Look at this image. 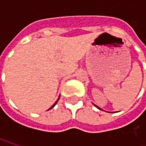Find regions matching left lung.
I'll use <instances>...</instances> for the list:
<instances>
[{
    "instance_id": "8db88e82",
    "label": "left lung",
    "mask_w": 146,
    "mask_h": 146,
    "mask_svg": "<svg viewBox=\"0 0 146 146\" xmlns=\"http://www.w3.org/2000/svg\"><path fill=\"white\" fill-rule=\"evenodd\" d=\"M97 107H98V106H97ZM98 109H99V107H98ZM100 110H101V109H100Z\"/></svg>"
}]
</instances>
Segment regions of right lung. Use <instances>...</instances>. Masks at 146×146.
<instances>
[{
	"mask_svg": "<svg viewBox=\"0 0 146 146\" xmlns=\"http://www.w3.org/2000/svg\"><path fill=\"white\" fill-rule=\"evenodd\" d=\"M56 103H57V102H55V103H54V105H53V106H52V107H51V108H53V106H55V105H56ZM51 108H50V109H51Z\"/></svg>",
	"mask_w": 146,
	"mask_h": 146,
	"instance_id": "1",
	"label": "right lung"
}]
</instances>
